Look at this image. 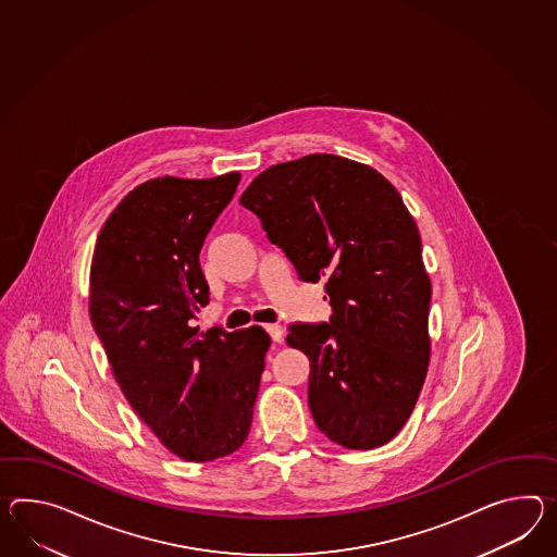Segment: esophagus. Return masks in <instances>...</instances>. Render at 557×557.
I'll return each mask as SVG.
<instances>
[{
	"mask_svg": "<svg viewBox=\"0 0 557 557\" xmlns=\"http://www.w3.org/2000/svg\"><path fill=\"white\" fill-rule=\"evenodd\" d=\"M265 332L272 336L273 342H277V344H282V342H284V330H282V326H277V324H268V326H265Z\"/></svg>",
	"mask_w": 557,
	"mask_h": 557,
	"instance_id": "1",
	"label": "esophagus"
}]
</instances>
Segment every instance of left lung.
<instances>
[{"label": "left lung", "instance_id": "8db88e82", "mask_svg": "<svg viewBox=\"0 0 557 557\" xmlns=\"http://www.w3.org/2000/svg\"><path fill=\"white\" fill-rule=\"evenodd\" d=\"M242 205L301 282L326 280L332 315L289 327L310 360L308 403L342 447H382L419 400L431 360V280L403 197L376 169L315 152L273 164Z\"/></svg>", "mask_w": 557, "mask_h": 557}]
</instances>
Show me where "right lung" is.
I'll use <instances>...</instances> for the list:
<instances>
[{"instance_id":"right-lung-1","label":"right lung","mask_w":557,"mask_h":557,"mask_svg":"<svg viewBox=\"0 0 557 557\" xmlns=\"http://www.w3.org/2000/svg\"><path fill=\"white\" fill-rule=\"evenodd\" d=\"M239 178L138 185L98 233L90 265V320L110 370L136 414L185 461L244 445L272 344L259 326H193L209 301L199 253Z\"/></svg>"}]
</instances>
